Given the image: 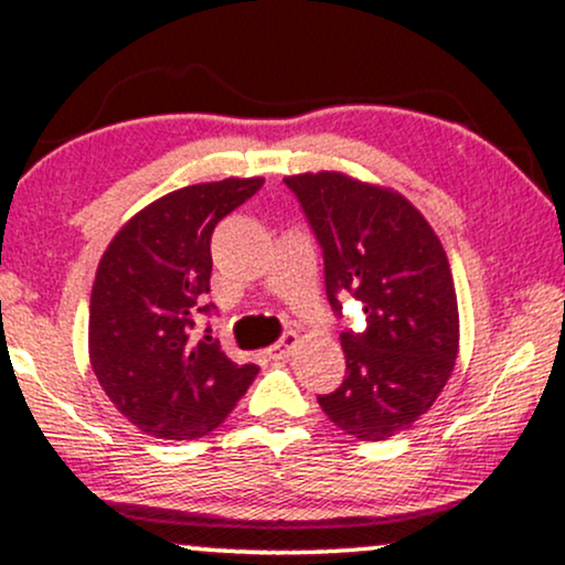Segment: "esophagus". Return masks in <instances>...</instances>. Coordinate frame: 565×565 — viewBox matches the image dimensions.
<instances>
[{"label":"esophagus","mask_w":565,"mask_h":565,"mask_svg":"<svg viewBox=\"0 0 565 565\" xmlns=\"http://www.w3.org/2000/svg\"><path fill=\"white\" fill-rule=\"evenodd\" d=\"M297 340H300V334H297V332H287L281 340H278V343L270 345L268 356H270V359H287L289 353H292L295 345H297Z\"/></svg>","instance_id":"34e87169"}]
</instances>
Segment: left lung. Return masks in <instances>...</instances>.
Segmentation results:
<instances>
[{"label":"left lung","mask_w":565,"mask_h":565,"mask_svg":"<svg viewBox=\"0 0 565 565\" xmlns=\"http://www.w3.org/2000/svg\"><path fill=\"white\" fill-rule=\"evenodd\" d=\"M324 249L327 297H356L367 330L340 332L345 381L321 411L356 439H388L429 413L458 356L448 254L402 192L343 171L284 177Z\"/></svg>","instance_id":"8db88e82"}]
</instances>
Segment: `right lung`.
Listing matches in <instances>:
<instances>
[{
    "label": "right lung",
    "mask_w": 565,
    "mask_h": 565,
    "mask_svg": "<svg viewBox=\"0 0 565 565\" xmlns=\"http://www.w3.org/2000/svg\"><path fill=\"white\" fill-rule=\"evenodd\" d=\"M227 177L173 190L136 212L109 241L90 292L88 356L109 402L136 429L192 439L216 429L252 386L257 364H235L206 313L216 222L263 188Z\"/></svg>",
    "instance_id": "add662e5"
}]
</instances>
